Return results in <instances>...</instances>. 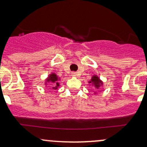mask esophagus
Masks as SVG:
<instances>
[{
    "label": "esophagus",
    "instance_id": "obj_1",
    "mask_svg": "<svg viewBox=\"0 0 147 147\" xmlns=\"http://www.w3.org/2000/svg\"><path fill=\"white\" fill-rule=\"evenodd\" d=\"M72 77H77V72H72Z\"/></svg>",
    "mask_w": 147,
    "mask_h": 147
}]
</instances>
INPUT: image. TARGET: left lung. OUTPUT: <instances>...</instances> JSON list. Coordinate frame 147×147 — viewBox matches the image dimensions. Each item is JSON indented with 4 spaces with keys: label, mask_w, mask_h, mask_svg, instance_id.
<instances>
[{
    "label": "left lung",
    "mask_w": 147,
    "mask_h": 147,
    "mask_svg": "<svg viewBox=\"0 0 147 147\" xmlns=\"http://www.w3.org/2000/svg\"><path fill=\"white\" fill-rule=\"evenodd\" d=\"M103 84V82L102 80L100 79V77L98 76V75H94L91 77V79L90 81H88V85L91 86V87H93V88H94L95 91H94V94H97V91H99L101 88H102Z\"/></svg>",
    "instance_id": "left-lung-1"
}]
</instances>
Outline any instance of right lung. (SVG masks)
Here are the masks:
<instances>
[{
	"label": "right lung",
	"instance_id": "add662e5",
	"mask_svg": "<svg viewBox=\"0 0 147 147\" xmlns=\"http://www.w3.org/2000/svg\"><path fill=\"white\" fill-rule=\"evenodd\" d=\"M61 78L58 76L56 74V72H51L48 77L45 79V86H47L48 84H51L52 86L50 88H51V90H56L58 89L59 86H60V83L59 82L61 81Z\"/></svg>",
	"mask_w": 147,
	"mask_h": 147
}]
</instances>
